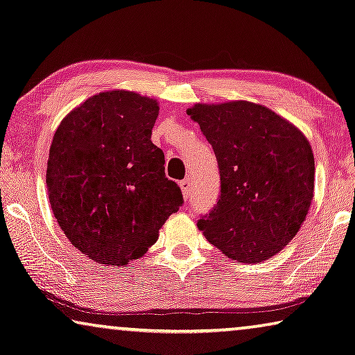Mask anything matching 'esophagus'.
I'll return each mask as SVG.
<instances>
[{
    "mask_svg": "<svg viewBox=\"0 0 355 355\" xmlns=\"http://www.w3.org/2000/svg\"><path fill=\"white\" fill-rule=\"evenodd\" d=\"M180 188H182V193H183V198L184 199H189L191 196V182L188 178H184L180 182Z\"/></svg>",
    "mask_w": 355,
    "mask_h": 355,
    "instance_id": "1",
    "label": "esophagus"
}]
</instances>
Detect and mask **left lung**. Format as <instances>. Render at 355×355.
<instances>
[{
    "mask_svg": "<svg viewBox=\"0 0 355 355\" xmlns=\"http://www.w3.org/2000/svg\"><path fill=\"white\" fill-rule=\"evenodd\" d=\"M215 151L221 194L198 221L205 239L243 263L270 259L311 207L314 156L306 137L267 107L232 101L188 109Z\"/></svg>",
    "mask_w": 355,
    "mask_h": 355,
    "instance_id": "obj_1",
    "label": "left lung"
}]
</instances>
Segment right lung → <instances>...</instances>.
Returning <instances> with one entry per match:
<instances>
[{
	"label": "right lung",
	"mask_w": 355,
	"mask_h": 355,
	"mask_svg": "<svg viewBox=\"0 0 355 355\" xmlns=\"http://www.w3.org/2000/svg\"><path fill=\"white\" fill-rule=\"evenodd\" d=\"M157 103L131 92L87 99L56 129L47 189L61 230L99 263L142 257L183 204L166 177L164 153L151 142Z\"/></svg>",
	"instance_id": "obj_1"
}]
</instances>
